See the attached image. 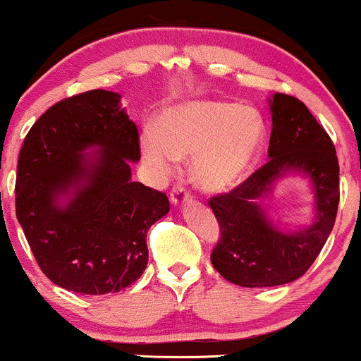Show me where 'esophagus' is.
Masks as SVG:
<instances>
[{
  "label": "esophagus",
  "instance_id": "34e87169",
  "mask_svg": "<svg viewBox=\"0 0 361 361\" xmlns=\"http://www.w3.org/2000/svg\"><path fill=\"white\" fill-rule=\"evenodd\" d=\"M169 199H171V204L176 205V207H183V205H187L190 200H192V197H190V193H187V190L183 187H174L171 190V193H169Z\"/></svg>",
  "mask_w": 361,
  "mask_h": 361
}]
</instances>
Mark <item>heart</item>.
<instances>
[{"label": "heart", "mask_w": 361, "mask_h": 361, "mask_svg": "<svg viewBox=\"0 0 361 361\" xmlns=\"http://www.w3.org/2000/svg\"><path fill=\"white\" fill-rule=\"evenodd\" d=\"M260 111L224 99H190L161 113L140 137V154L157 176L192 157V180L205 193H226L250 173L265 144Z\"/></svg>", "instance_id": "heart-1"}]
</instances>
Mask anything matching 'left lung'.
<instances>
[{"instance_id": "1", "label": "left lung", "mask_w": 361, "mask_h": 361, "mask_svg": "<svg viewBox=\"0 0 361 361\" xmlns=\"http://www.w3.org/2000/svg\"><path fill=\"white\" fill-rule=\"evenodd\" d=\"M272 132L267 164L224 195L211 209L221 228L212 250L214 269L243 288L281 286L302 277L326 245L339 204V164L332 140L296 97H269ZM307 177L314 193V219L298 230H281L262 202L279 179Z\"/></svg>"}]
</instances>
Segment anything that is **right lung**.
Instances as JSON below:
<instances>
[{"label":"right lung","instance_id":"right-lung-1","mask_svg":"<svg viewBox=\"0 0 361 361\" xmlns=\"http://www.w3.org/2000/svg\"><path fill=\"white\" fill-rule=\"evenodd\" d=\"M111 90L63 99L34 123L17 166V219L42 272L65 290L106 295L147 267V231L166 193L132 180L137 125ZM92 149V153H87Z\"/></svg>","mask_w":361,"mask_h":361}]
</instances>
